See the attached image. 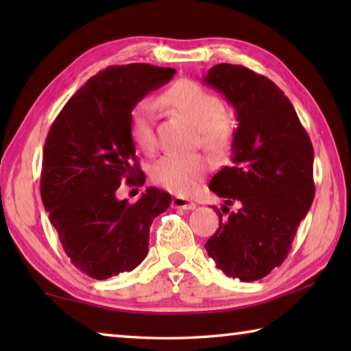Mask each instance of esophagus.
Returning a JSON list of instances; mask_svg holds the SVG:
<instances>
[{
  "instance_id": "obj_1",
  "label": "esophagus",
  "mask_w": 351,
  "mask_h": 351,
  "mask_svg": "<svg viewBox=\"0 0 351 351\" xmlns=\"http://www.w3.org/2000/svg\"><path fill=\"white\" fill-rule=\"evenodd\" d=\"M171 206L176 207V209H184V210H193L195 207H197V204H195L193 201L182 197H175L171 199Z\"/></svg>"
}]
</instances>
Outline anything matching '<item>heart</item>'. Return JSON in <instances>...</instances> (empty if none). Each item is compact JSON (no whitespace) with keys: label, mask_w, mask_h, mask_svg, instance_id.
<instances>
[{"label":"heart","mask_w":351,"mask_h":351,"mask_svg":"<svg viewBox=\"0 0 351 351\" xmlns=\"http://www.w3.org/2000/svg\"><path fill=\"white\" fill-rule=\"evenodd\" d=\"M159 102L182 112L198 127L199 141L213 152H221L232 138V121L223 111V104L215 93L201 83L181 79L162 93ZM154 104L144 99L134 106L130 116V136L133 144L144 153H152L156 145L153 128ZM209 170L203 154L169 153L153 167V181L176 193H187Z\"/></svg>","instance_id":"b5f03b06"}]
</instances>
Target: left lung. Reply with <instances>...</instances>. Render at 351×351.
<instances>
[{
  "label": "left lung",
  "instance_id": "obj_1",
  "mask_svg": "<svg viewBox=\"0 0 351 351\" xmlns=\"http://www.w3.org/2000/svg\"><path fill=\"white\" fill-rule=\"evenodd\" d=\"M237 111L232 165L209 189L224 198L204 247L226 276L260 280L280 266L314 199L313 144L293 104L268 77L219 63L204 77ZM237 210L230 213L228 206Z\"/></svg>",
  "mask_w": 351,
  "mask_h": 351
}]
</instances>
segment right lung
<instances>
[{"mask_svg":"<svg viewBox=\"0 0 351 351\" xmlns=\"http://www.w3.org/2000/svg\"><path fill=\"white\" fill-rule=\"evenodd\" d=\"M175 73L147 63L99 71L68 100L47 133L41 199L71 263L96 280L141 265L153 219L170 206L164 190L148 187L134 204L119 201L116 190L122 182L144 186L130 116Z\"/></svg>","mask_w":351,"mask_h":351,"instance_id":"obj_1","label":"right lung"}]
</instances>
